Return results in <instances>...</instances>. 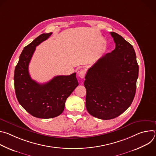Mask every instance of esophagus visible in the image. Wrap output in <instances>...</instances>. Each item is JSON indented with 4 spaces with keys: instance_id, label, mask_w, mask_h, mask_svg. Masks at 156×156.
<instances>
[{
    "instance_id": "1",
    "label": "esophagus",
    "mask_w": 156,
    "mask_h": 156,
    "mask_svg": "<svg viewBox=\"0 0 156 156\" xmlns=\"http://www.w3.org/2000/svg\"><path fill=\"white\" fill-rule=\"evenodd\" d=\"M86 75V72L84 70H81L78 72V75L81 78H84Z\"/></svg>"
}]
</instances>
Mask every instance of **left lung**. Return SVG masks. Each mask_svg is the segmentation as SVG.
I'll use <instances>...</instances> for the list:
<instances>
[{
  "mask_svg": "<svg viewBox=\"0 0 156 156\" xmlns=\"http://www.w3.org/2000/svg\"><path fill=\"white\" fill-rule=\"evenodd\" d=\"M115 48L89 69L84 82L86 107L90 115L102 119L117 117L135 98L139 66L133 46L111 32Z\"/></svg>",
  "mask_w": 156,
  "mask_h": 156,
  "instance_id": "8db88e82",
  "label": "left lung"
}]
</instances>
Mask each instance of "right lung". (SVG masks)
<instances>
[{"instance_id":"obj_1","label":"right lung","mask_w":156,"mask_h":156,"mask_svg":"<svg viewBox=\"0 0 156 156\" xmlns=\"http://www.w3.org/2000/svg\"><path fill=\"white\" fill-rule=\"evenodd\" d=\"M51 34L52 33H43L24 48L14 73L18 102L31 115L40 119H51L60 115L66 99L78 86L76 73L69 76H56L44 84L31 79L28 66L36 47Z\"/></svg>"}]
</instances>
